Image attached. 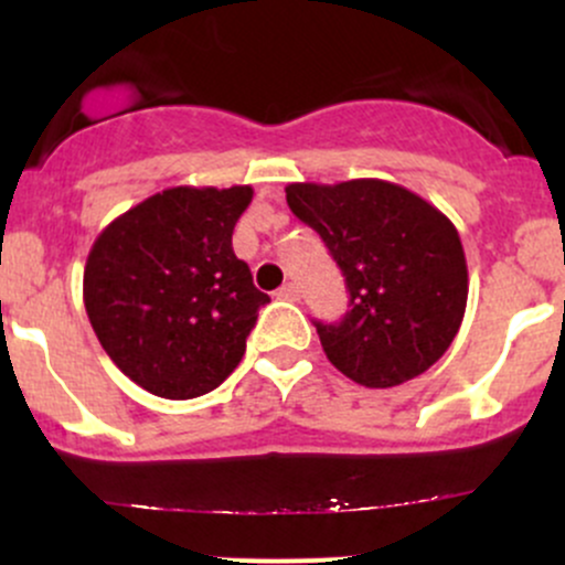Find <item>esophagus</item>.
<instances>
[{
    "instance_id": "obj_1",
    "label": "esophagus",
    "mask_w": 565,
    "mask_h": 565,
    "mask_svg": "<svg viewBox=\"0 0 565 565\" xmlns=\"http://www.w3.org/2000/svg\"><path fill=\"white\" fill-rule=\"evenodd\" d=\"M276 295H278V297H281V300L297 302V300H300V287H297V284H291V281H287V284H284V287H281V289H278V291H276Z\"/></svg>"
}]
</instances>
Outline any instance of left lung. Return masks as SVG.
Masks as SVG:
<instances>
[{"label":"left lung","instance_id":"8db88e82","mask_svg":"<svg viewBox=\"0 0 565 565\" xmlns=\"http://www.w3.org/2000/svg\"><path fill=\"white\" fill-rule=\"evenodd\" d=\"M287 204L323 238L350 291L345 319L316 323L327 359L364 387L425 374L468 308V260L451 220L377 178L289 183Z\"/></svg>","mask_w":565,"mask_h":565}]
</instances>
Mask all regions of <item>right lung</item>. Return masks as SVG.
Returning a JSON list of instances; mask_svg holds the SVG:
<instances>
[{
	"instance_id": "right-lung-1",
	"label": "right lung",
	"mask_w": 565,
	"mask_h": 565,
	"mask_svg": "<svg viewBox=\"0 0 565 565\" xmlns=\"http://www.w3.org/2000/svg\"><path fill=\"white\" fill-rule=\"evenodd\" d=\"M252 185H174L129 206L84 265V308L108 359L142 391L204 395L244 359L270 297L233 255Z\"/></svg>"
}]
</instances>
